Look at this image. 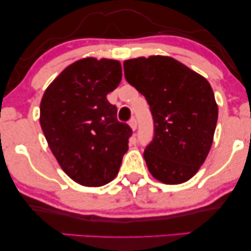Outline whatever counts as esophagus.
<instances>
[{"instance_id":"1","label":"esophagus","mask_w":251,"mask_h":251,"mask_svg":"<svg viewBox=\"0 0 251 251\" xmlns=\"http://www.w3.org/2000/svg\"><path fill=\"white\" fill-rule=\"evenodd\" d=\"M129 126H131L132 130H136V129H137V126H138V123H137V120H136L135 118H132V119L129 121Z\"/></svg>"}]
</instances>
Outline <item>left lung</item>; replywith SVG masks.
<instances>
[{"mask_svg": "<svg viewBox=\"0 0 251 251\" xmlns=\"http://www.w3.org/2000/svg\"><path fill=\"white\" fill-rule=\"evenodd\" d=\"M125 76L150 105L153 139L144 159L164 184L191 179L210 151L217 125L214 91L200 74L170 57L126 60Z\"/></svg>", "mask_w": 251, "mask_h": 251, "instance_id": "1", "label": "left lung"}]
</instances>
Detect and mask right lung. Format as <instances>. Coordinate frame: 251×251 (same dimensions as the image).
<instances>
[{
    "label": "right lung",
    "mask_w": 251,
    "mask_h": 251,
    "mask_svg": "<svg viewBox=\"0 0 251 251\" xmlns=\"http://www.w3.org/2000/svg\"><path fill=\"white\" fill-rule=\"evenodd\" d=\"M122 78L118 60L84 58L65 68L44 92L40 123L51 152L77 184L112 181L128 151L132 129L116 118L108 92Z\"/></svg>",
    "instance_id": "right-lung-1"
}]
</instances>
